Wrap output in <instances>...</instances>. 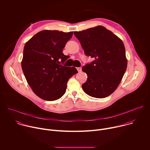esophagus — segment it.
I'll return each instance as SVG.
<instances>
[{"label": "esophagus", "mask_w": 150, "mask_h": 150, "mask_svg": "<svg viewBox=\"0 0 150 150\" xmlns=\"http://www.w3.org/2000/svg\"><path fill=\"white\" fill-rule=\"evenodd\" d=\"M76 69H77V70H78V72H81V71H82V68H81V67H78V68H76Z\"/></svg>", "instance_id": "esophagus-1"}]
</instances>
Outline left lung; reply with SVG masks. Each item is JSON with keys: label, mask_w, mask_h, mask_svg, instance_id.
<instances>
[{"label": "left lung", "mask_w": 150, "mask_h": 150, "mask_svg": "<svg viewBox=\"0 0 150 150\" xmlns=\"http://www.w3.org/2000/svg\"><path fill=\"white\" fill-rule=\"evenodd\" d=\"M85 55L94 60L82 68L87 80L82 85L88 96L103 98L117 88L127 68L125 48L122 41L111 31L97 26L75 31Z\"/></svg>", "instance_id": "obj_1"}]
</instances>
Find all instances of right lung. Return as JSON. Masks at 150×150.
Wrapping results in <instances>:
<instances>
[{"mask_svg": "<svg viewBox=\"0 0 150 150\" xmlns=\"http://www.w3.org/2000/svg\"><path fill=\"white\" fill-rule=\"evenodd\" d=\"M73 32L43 30L35 34L24 46L21 67L33 92L40 98L54 101L65 94L69 79L78 71L63 66L68 56L62 53Z\"/></svg>", "mask_w": 150, "mask_h": 150, "instance_id": "add662e5", "label": "right lung"}]
</instances>
